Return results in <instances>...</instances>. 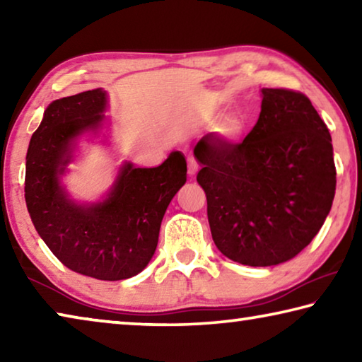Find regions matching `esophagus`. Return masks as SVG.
Wrapping results in <instances>:
<instances>
[{
  "label": "esophagus",
  "mask_w": 362,
  "mask_h": 362,
  "mask_svg": "<svg viewBox=\"0 0 362 362\" xmlns=\"http://www.w3.org/2000/svg\"><path fill=\"white\" fill-rule=\"evenodd\" d=\"M188 175L189 177H194L196 173H198V163H196L194 158H188Z\"/></svg>",
  "instance_id": "34e87169"
}]
</instances>
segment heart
<instances>
[{"instance_id": "1", "label": "heart", "mask_w": 362, "mask_h": 362, "mask_svg": "<svg viewBox=\"0 0 362 362\" xmlns=\"http://www.w3.org/2000/svg\"><path fill=\"white\" fill-rule=\"evenodd\" d=\"M247 121L241 115H230L218 124V134L228 142H236L246 131Z\"/></svg>"}]
</instances>
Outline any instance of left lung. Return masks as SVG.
<instances>
[{"label": "left lung", "mask_w": 362, "mask_h": 362, "mask_svg": "<svg viewBox=\"0 0 362 362\" xmlns=\"http://www.w3.org/2000/svg\"><path fill=\"white\" fill-rule=\"evenodd\" d=\"M193 155L201 164L196 180L206 192L212 240L241 265L293 259L332 207V139L300 93L263 88L259 121L241 144L206 134Z\"/></svg>", "instance_id": "8db88e82"}]
</instances>
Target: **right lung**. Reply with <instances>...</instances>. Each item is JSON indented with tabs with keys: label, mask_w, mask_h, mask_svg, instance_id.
<instances>
[{
	"label": "right lung",
	"mask_w": 362,
	"mask_h": 362,
	"mask_svg": "<svg viewBox=\"0 0 362 362\" xmlns=\"http://www.w3.org/2000/svg\"><path fill=\"white\" fill-rule=\"evenodd\" d=\"M107 107L102 88L49 103L28 145L25 203L41 240L66 268L119 281L136 276L151 260L164 212L187 182V161L180 151L158 168L124 161L102 199H73L62 177L75 161L78 140L103 129Z\"/></svg>",
	"instance_id": "add662e5"
}]
</instances>
